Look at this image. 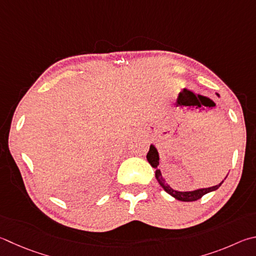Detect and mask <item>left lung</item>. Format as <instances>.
<instances>
[{"instance_id": "1", "label": "left lung", "mask_w": 256, "mask_h": 256, "mask_svg": "<svg viewBox=\"0 0 256 256\" xmlns=\"http://www.w3.org/2000/svg\"><path fill=\"white\" fill-rule=\"evenodd\" d=\"M215 94L220 97L218 92H215ZM146 160L148 164H151L152 168L156 169V178L158 180V182L160 184V186L162 188H164L166 192L169 194H171L174 198L178 199L180 202H194V200H198V199H200L204 194H209L212 192H215L218 188L220 187L222 184L224 182V180L227 178V176H225V179L222 181L216 186H212V187H208V188H199V189H194V190H190V192H179V190H176L172 187H171L170 184H168L166 182V179L164 178V176H162L161 171L158 169V166H159V153H158L156 148L151 144L150 146V150H148V154H146Z\"/></svg>"}]
</instances>
